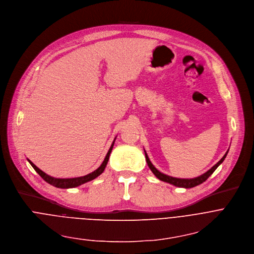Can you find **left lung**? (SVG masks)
<instances>
[{
	"mask_svg": "<svg viewBox=\"0 0 254 254\" xmlns=\"http://www.w3.org/2000/svg\"><path fill=\"white\" fill-rule=\"evenodd\" d=\"M144 152H145L146 162H147L149 168L151 170V172L153 173V175H154L158 180H160V181H162V182H165V183H168V184H172V185H174V186H176V187H179V188H186V189L193 188V187H195V186H199V185L203 184V183L216 171V168L224 161L225 157H226V155H227V153H228V151H227L226 153H225V155L220 159V161H218V162L211 168V170H209L207 173H205L204 175H202V176H200V177H198V178H194V179H177V178H173V177H170V176H166V175L160 173L159 171H157L156 168L154 167V165L151 163V161L149 160L148 155H147V153H146L145 150H144Z\"/></svg>",
	"mask_w": 254,
	"mask_h": 254,
	"instance_id": "1",
	"label": "left lung"
}]
</instances>
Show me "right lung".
Wrapping results in <instances>:
<instances>
[{
	"label": "right lung",
	"mask_w": 254,
	"mask_h": 254,
	"mask_svg": "<svg viewBox=\"0 0 254 254\" xmlns=\"http://www.w3.org/2000/svg\"><path fill=\"white\" fill-rule=\"evenodd\" d=\"M115 139H116V138H115ZM115 139H114V141H113V143H112V145H111V147H110V149H109V151H108V153H107V155H106V157H105L103 163L97 168V170H96L95 172H93V173H91V174H89V175H87V176H83V177L73 178V179H56V178H52V177L46 175L45 173H43L41 170H39V168H38L32 161H30L29 159H28V161L30 162V164L32 165V167L34 168V170L36 171V173H37L46 183L50 184L51 186L56 187V188H60V189L75 188V187H78V186H80V185H82V184H86V183H88V182H90V181L95 180L97 177H99V176L105 171V167H106V165H107V163H108V160H109V157H110V153H111V151H112V149H113V146H114Z\"/></svg>",
	"instance_id": "add662e5"
}]
</instances>
